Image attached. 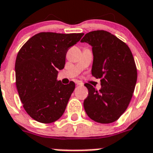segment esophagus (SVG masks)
Returning a JSON list of instances; mask_svg holds the SVG:
<instances>
[{"mask_svg": "<svg viewBox=\"0 0 153 153\" xmlns=\"http://www.w3.org/2000/svg\"><path fill=\"white\" fill-rule=\"evenodd\" d=\"M75 83L78 85H83V83L81 82V81H80V80H76Z\"/></svg>", "mask_w": 153, "mask_h": 153, "instance_id": "esophagus-1", "label": "esophagus"}]
</instances>
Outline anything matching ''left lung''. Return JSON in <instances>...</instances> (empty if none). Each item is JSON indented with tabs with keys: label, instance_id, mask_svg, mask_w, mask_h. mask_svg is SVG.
Wrapping results in <instances>:
<instances>
[{
	"label": "left lung",
	"instance_id": "1",
	"mask_svg": "<svg viewBox=\"0 0 153 153\" xmlns=\"http://www.w3.org/2000/svg\"><path fill=\"white\" fill-rule=\"evenodd\" d=\"M80 42L93 47L92 75L100 79L99 91L86 83L88 96L84 108L91 119L109 124L120 118L129 105L137 84V71L128 46L107 31L85 34Z\"/></svg>",
	"mask_w": 153,
	"mask_h": 153
}]
</instances>
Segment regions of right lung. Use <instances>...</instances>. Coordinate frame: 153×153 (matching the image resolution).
<instances>
[{
    "mask_svg": "<svg viewBox=\"0 0 153 153\" xmlns=\"http://www.w3.org/2000/svg\"><path fill=\"white\" fill-rule=\"evenodd\" d=\"M84 33H40L20 49L15 63L16 85L26 112L36 121L49 124L57 120L66 108L75 83L58 81L68 48Z\"/></svg>",
    "mask_w": 153,
    "mask_h": 153,
    "instance_id": "obj_1",
    "label": "right lung"
}]
</instances>
